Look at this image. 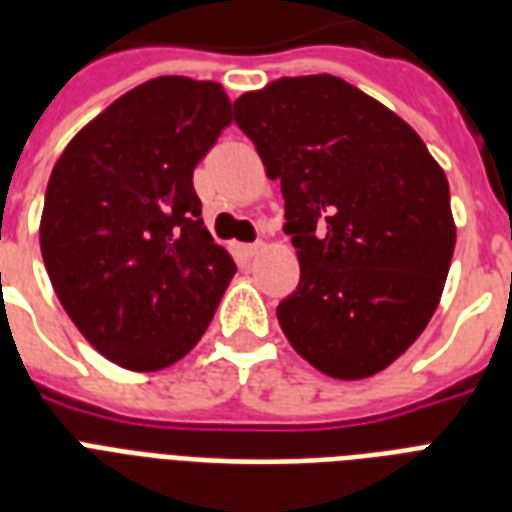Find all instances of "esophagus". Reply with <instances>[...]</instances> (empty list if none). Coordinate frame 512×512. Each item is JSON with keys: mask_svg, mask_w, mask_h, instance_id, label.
<instances>
[{"mask_svg": "<svg viewBox=\"0 0 512 512\" xmlns=\"http://www.w3.org/2000/svg\"><path fill=\"white\" fill-rule=\"evenodd\" d=\"M263 249V241H252V244H241V255L244 257H255L257 252Z\"/></svg>", "mask_w": 512, "mask_h": 512, "instance_id": "esophagus-1", "label": "esophagus"}]
</instances>
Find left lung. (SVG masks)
<instances>
[{
    "label": "left lung",
    "instance_id": "1",
    "mask_svg": "<svg viewBox=\"0 0 512 512\" xmlns=\"http://www.w3.org/2000/svg\"><path fill=\"white\" fill-rule=\"evenodd\" d=\"M281 183L300 284L276 308L319 372L393 364L436 313L454 255L444 170L420 135L340 76H284L233 103Z\"/></svg>",
    "mask_w": 512,
    "mask_h": 512
}]
</instances>
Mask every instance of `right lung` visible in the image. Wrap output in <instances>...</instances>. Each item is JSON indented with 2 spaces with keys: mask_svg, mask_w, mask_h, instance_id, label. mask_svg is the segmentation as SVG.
Here are the masks:
<instances>
[{
  "mask_svg": "<svg viewBox=\"0 0 512 512\" xmlns=\"http://www.w3.org/2000/svg\"><path fill=\"white\" fill-rule=\"evenodd\" d=\"M231 124L217 82L159 76L95 116L44 193V268L76 329L132 372L207 332L236 263L201 220L193 170Z\"/></svg>",
  "mask_w": 512,
  "mask_h": 512,
  "instance_id": "1",
  "label": "right lung"
}]
</instances>
